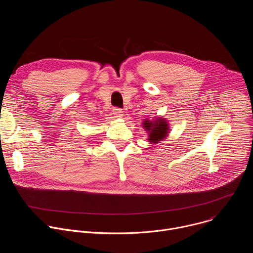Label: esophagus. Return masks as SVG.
<instances>
[{
    "instance_id": "obj_1",
    "label": "esophagus",
    "mask_w": 253,
    "mask_h": 253,
    "mask_svg": "<svg viewBox=\"0 0 253 253\" xmlns=\"http://www.w3.org/2000/svg\"><path fill=\"white\" fill-rule=\"evenodd\" d=\"M113 114L116 118H122L123 117V111L121 109H113Z\"/></svg>"
}]
</instances>
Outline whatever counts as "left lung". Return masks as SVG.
Listing matches in <instances>:
<instances>
[{
  "label": "left lung",
  "mask_w": 253,
  "mask_h": 253,
  "mask_svg": "<svg viewBox=\"0 0 253 253\" xmlns=\"http://www.w3.org/2000/svg\"><path fill=\"white\" fill-rule=\"evenodd\" d=\"M143 129L148 135L149 144H157L165 140L170 133L169 121L163 116H157L152 119L145 118L141 123Z\"/></svg>",
  "instance_id": "left-lung-1"
}]
</instances>
